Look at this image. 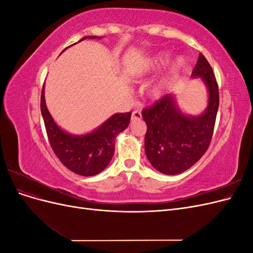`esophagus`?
Segmentation results:
<instances>
[{
	"label": "esophagus",
	"instance_id": "esophagus-1",
	"mask_svg": "<svg viewBox=\"0 0 253 253\" xmlns=\"http://www.w3.org/2000/svg\"><path fill=\"white\" fill-rule=\"evenodd\" d=\"M142 115H141V112L140 111H134L132 113V120H139L141 119Z\"/></svg>",
	"mask_w": 253,
	"mask_h": 253
}]
</instances>
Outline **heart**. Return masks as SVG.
Instances as JSON below:
<instances>
[{
	"label": "heart",
	"mask_w": 253,
	"mask_h": 253,
	"mask_svg": "<svg viewBox=\"0 0 253 253\" xmlns=\"http://www.w3.org/2000/svg\"><path fill=\"white\" fill-rule=\"evenodd\" d=\"M169 61V57L166 53H159V55H156L154 57H152L151 59H149L147 62L143 63L142 65H140L139 67H137V70H135V75L138 76L140 78H147L149 76L155 74L156 72H158L159 70H162L164 66H166V64ZM181 64V60H178L176 62V66H179ZM153 94H154L155 97H159L162 96L163 94V86H156L153 90Z\"/></svg>",
	"instance_id": "heart-1"
}]
</instances>
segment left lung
Returning <instances> with one entry per match:
<instances>
[{
	"label": "left lung",
	"mask_w": 253,
	"mask_h": 253,
	"mask_svg": "<svg viewBox=\"0 0 253 253\" xmlns=\"http://www.w3.org/2000/svg\"><path fill=\"white\" fill-rule=\"evenodd\" d=\"M192 77H201L209 90L208 108L201 116L183 115L171 95L141 112L147 124L145 154L157 171L167 175L179 174L195 165L208 150L213 136L219 105L218 85L203 53L198 56Z\"/></svg>",
	"instance_id": "8db88e82"
}]
</instances>
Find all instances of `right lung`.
I'll return each mask as SVG.
<instances>
[{"label":"right lung","mask_w":253,"mask_h":253,"mask_svg":"<svg viewBox=\"0 0 253 253\" xmlns=\"http://www.w3.org/2000/svg\"><path fill=\"white\" fill-rule=\"evenodd\" d=\"M87 37L82 38V40ZM98 37H89L94 39ZM41 113L50 147L68 170L82 176H93L103 171L114 155L115 140L125 131L131 119V112L115 114L94 132L74 136L61 129L46 108L44 86L41 93Z\"/></svg>","instance_id":"obj_1"}]
</instances>
